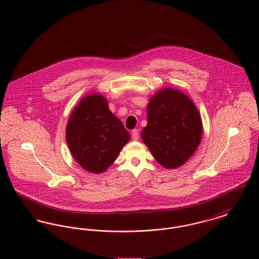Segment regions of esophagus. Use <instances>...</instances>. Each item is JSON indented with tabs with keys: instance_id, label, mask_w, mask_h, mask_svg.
<instances>
[{
	"instance_id": "34e87169",
	"label": "esophagus",
	"mask_w": 259,
	"mask_h": 259,
	"mask_svg": "<svg viewBox=\"0 0 259 259\" xmlns=\"http://www.w3.org/2000/svg\"><path fill=\"white\" fill-rule=\"evenodd\" d=\"M140 138V135H139V131L138 130H134L132 132V139L133 141H138Z\"/></svg>"
}]
</instances>
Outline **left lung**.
Returning <instances> with one entry per match:
<instances>
[{
    "label": "left lung",
    "instance_id": "1",
    "mask_svg": "<svg viewBox=\"0 0 259 259\" xmlns=\"http://www.w3.org/2000/svg\"><path fill=\"white\" fill-rule=\"evenodd\" d=\"M147 113L142 139L151 154L167 169L185 164L202 137L201 116L193 102L180 90L164 88L150 98Z\"/></svg>",
    "mask_w": 259,
    "mask_h": 259
}]
</instances>
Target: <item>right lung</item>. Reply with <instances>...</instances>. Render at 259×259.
<instances>
[{
	"label": "right lung",
	"instance_id": "add662e5",
	"mask_svg": "<svg viewBox=\"0 0 259 259\" xmlns=\"http://www.w3.org/2000/svg\"><path fill=\"white\" fill-rule=\"evenodd\" d=\"M130 139L107 99L97 93L79 101L67 123L66 140L74 160L96 175L111 166Z\"/></svg>",
	"mask_w": 259,
	"mask_h": 259
}]
</instances>
